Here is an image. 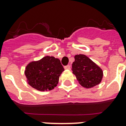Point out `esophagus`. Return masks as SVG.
Instances as JSON below:
<instances>
[{
  "label": "esophagus",
  "instance_id": "esophagus-1",
  "mask_svg": "<svg viewBox=\"0 0 126 126\" xmlns=\"http://www.w3.org/2000/svg\"><path fill=\"white\" fill-rule=\"evenodd\" d=\"M64 68H65V69L70 70L71 69V65H67V66H65V67H64Z\"/></svg>",
  "mask_w": 126,
  "mask_h": 126
}]
</instances>
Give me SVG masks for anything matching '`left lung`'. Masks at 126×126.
<instances>
[{
  "instance_id": "obj_1",
  "label": "left lung",
  "mask_w": 126,
  "mask_h": 126,
  "mask_svg": "<svg viewBox=\"0 0 126 126\" xmlns=\"http://www.w3.org/2000/svg\"><path fill=\"white\" fill-rule=\"evenodd\" d=\"M72 71L79 84L86 89H91L99 84L103 77L101 68L83 54L75 56Z\"/></svg>"
}]
</instances>
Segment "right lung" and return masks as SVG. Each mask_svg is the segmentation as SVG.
<instances>
[{
    "mask_svg": "<svg viewBox=\"0 0 126 126\" xmlns=\"http://www.w3.org/2000/svg\"><path fill=\"white\" fill-rule=\"evenodd\" d=\"M63 71L59 59L46 56L40 60L29 63L24 73L27 82L32 87L37 91H47L57 86Z\"/></svg>",
    "mask_w": 126,
    "mask_h": 126,
    "instance_id": "1",
    "label": "right lung"
}]
</instances>
